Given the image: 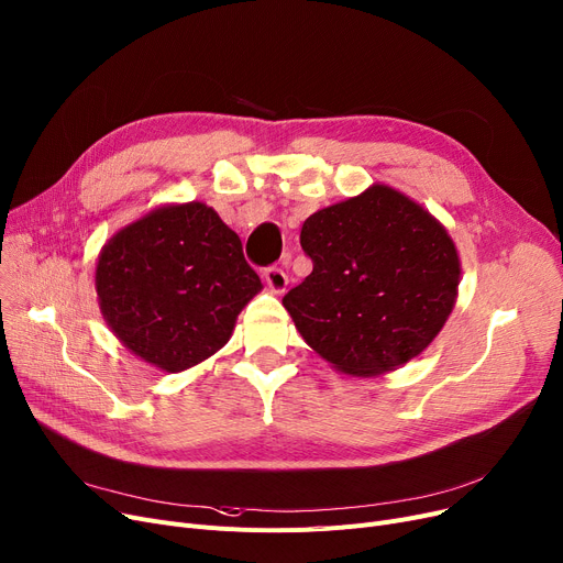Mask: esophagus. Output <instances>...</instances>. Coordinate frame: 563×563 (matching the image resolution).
Instances as JSON below:
<instances>
[{"label":"esophagus","mask_w":563,"mask_h":563,"mask_svg":"<svg viewBox=\"0 0 563 563\" xmlns=\"http://www.w3.org/2000/svg\"><path fill=\"white\" fill-rule=\"evenodd\" d=\"M264 280L268 287H272V291H276V295H280V291H285L287 287V274L276 264L264 268Z\"/></svg>","instance_id":"esophagus-1"}]
</instances>
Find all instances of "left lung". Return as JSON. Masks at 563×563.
Here are the masks:
<instances>
[{"label": "left lung", "mask_w": 563, "mask_h": 563, "mask_svg": "<svg viewBox=\"0 0 563 563\" xmlns=\"http://www.w3.org/2000/svg\"><path fill=\"white\" fill-rule=\"evenodd\" d=\"M312 272L283 306L308 345L354 377L419 356L453 310L460 260L444 225L375 184L301 228Z\"/></svg>", "instance_id": "1"}]
</instances>
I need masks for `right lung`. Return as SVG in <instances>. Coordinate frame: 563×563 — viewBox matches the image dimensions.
<instances>
[{"label": "right lung", "mask_w": 563, "mask_h": 563, "mask_svg": "<svg viewBox=\"0 0 563 563\" xmlns=\"http://www.w3.org/2000/svg\"><path fill=\"white\" fill-rule=\"evenodd\" d=\"M260 287L236 232L202 202L146 213L117 232L96 264L106 322L165 373L221 350Z\"/></svg>", "instance_id": "obj_1"}]
</instances>
